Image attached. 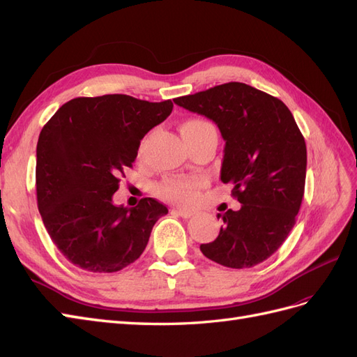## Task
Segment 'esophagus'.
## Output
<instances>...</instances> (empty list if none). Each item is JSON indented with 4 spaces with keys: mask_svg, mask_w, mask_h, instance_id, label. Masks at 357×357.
<instances>
[{
    "mask_svg": "<svg viewBox=\"0 0 357 357\" xmlns=\"http://www.w3.org/2000/svg\"><path fill=\"white\" fill-rule=\"evenodd\" d=\"M176 211H177V214H178V215H181L183 219H189V218H193V215L197 214V210H190V208H181V207L176 208Z\"/></svg>",
    "mask_w": 357,
    "mask_h": 357,
    "instance_id": "obj_1",
    "label": "esophagus"
}]
</instances>
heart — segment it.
Here are the masks:
<instances>
[{"mask_svg": "<svg viewBox=\"0 0 357 357\" xmlns=\"http://www.w3.org/2000/svg\"><path fill=\"white\" fill-rule=\"evenodd\" d=\"M211 125L202 119H190L181 125V135H189L198 129ZM201 180L198 178H168L164 183H160L158 188V195L167 201L180 202V204H190L197 199L198 190L201 188Z\"/></svg>", "mask_w": 357, "mask_h": 357, "instance_id": "b5f03b06", "label": "heart"}]
</instances>
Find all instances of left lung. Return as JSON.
<instances>
[{
	"mask_svg": "<svg viewBox=\"0 0 357 357\" xmlns=\"http://www.w3.org/2000/svg\"><path fill=\"white\" fill-rule=\"evenodd\" d=\"M174 102L219 126L225 139L220 180L232 183L240 210L218 214L219 236L201 244L205 257L252 268L274 255L296 222L305 189L307 146L283 101L229 82Z\"/></svg>",
	"mask_w": 357,
	"mask_h": 357,
	"instance_id": "left-lung-1",
	"label": "left lung"
}]
</instances>
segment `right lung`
Masks as SVG:
<instances>
[{"mask_svg":"<svg viewBox=\"0 0 357 357\" xmlns=\"http://www.w3.org/2000/svg\"><path fill=\"white\" fill-rule=\"evenodd\" d=\"M171 100L149 102L114 93L80 96L43 126L37 143V205L52 241L84 271L116 273L142 256L150 232L168 213L143 198L113 204L139 142L172 112Z\"/></svg>","mask_w":357,"mask_h":357,"instance_id":"1","label":"right lung"}]
</instances>
